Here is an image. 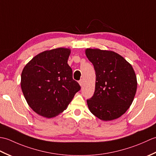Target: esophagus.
<instances>
[{"label": "esophagus", "instance_id": "1", "mask_svg": "<svg viewBox=\"0 0 156 156\" xmlns=\"http://www.w3.org/2000/svg\"><path fill=\"white\" fill-rule=\"evenodd\" d=\"M79 84H80V87H82V86H83V80H82V79H81L80 80H79Z\"/></svg>", "mask_w": 156, "mask_h": 156}]
</instances>
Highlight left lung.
Masks as SVG:
<instances>
[{
	"mask_svg": "<svg viewBox=\"0 0 156 156\" xmlns=\"http://www.w3.org/2000/svg\"><path fill=\"white\" fill-rule=\"evenodd\" d=\"M85 52L96 73L94 94L87 99L89 110L103 121L120 117L130 107L136 93L133 68L114 51L87 49Z\"/></svg>",
	"mask_w": 156,
	"mask_h": 156,
	"instance_id": "obj_1",
	"label": "left lung"
}]
</instances>
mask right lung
Instances as JSON below:
<instances>
[{
	"instance_id": "add662e5",
	"label": "right lung",
	"mask_w": 156,
	"mask_h": 156,
	"mask_svg": "<svg viewBox=\"0 0 156 156\" xmlns=\"http://www.w3.org/2000/svg\"><path fill=\"white\" fill-rule=\"evenodd\" d=\"M70 49L57 48L37 55L23 68L21 86L36 113L51 118L67 108L80 86L68 64Z\"/></svg>"
}]
</instances>
